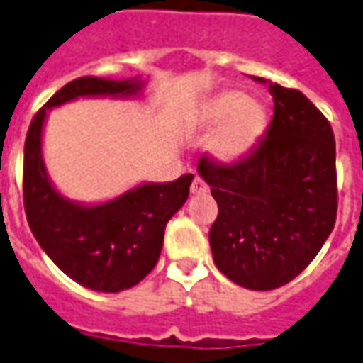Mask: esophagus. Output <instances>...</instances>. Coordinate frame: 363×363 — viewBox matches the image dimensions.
Masks as SVG:
<instances>
[{
    "label": "esophagus",
    "mask_w": 363,
    "mask_h": 363,
    "mask_svg": "<svg viewBox=\"0 0 363 363\" xmlns=\"http://www.w3.org/2000/svg\"><path fill=\"white\" fill-rule=\"evenodd\" d=\"M190 192H192L194 196H202V194H208V192H210V186H208L200 177H196V179L192 181V184H190Z\"/></svg>",
    "instance_id": "34e87169"
}]
</instances>
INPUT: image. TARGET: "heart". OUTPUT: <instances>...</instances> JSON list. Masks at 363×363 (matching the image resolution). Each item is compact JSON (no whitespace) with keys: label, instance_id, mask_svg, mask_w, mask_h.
<instances>
[{"label":"heart","instance_id":"1","mask_svg":"<svg viewBox=\"0 0 363 363\" xmlns=\"http://www.w3.org/2000/svg\"><path fill=\"white\" fill-rule=\"evenodd\" d=\"M202 120L206 126H220L226 122L216 135L213 150L220 157L235 159L247 153L257 142L264 124V114L259 104L251 103L247 95L239 91H225L208 103Z\"/></svg>","mask_w":363,"mask_h":363}]
</instances>
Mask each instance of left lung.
<instances>
[{"label":"left lung","instance_id":"8db88e82","mask_svg":"<svg viewBox=\"0 0 363 363\" xmlns=\"http://www.w3.org/2000/svg\"><path fill=\"white\" fill-rule=\"evenodd\" d=\"M264 83L262 77H252ZM274 116L245 157L198 161L218 202L213 262L237 286L268 291L309 267L335 228L336 143L330 122L297 89L268 83Z\"/></svg>","mask_w":363,"mask_h":363}]
</instances>
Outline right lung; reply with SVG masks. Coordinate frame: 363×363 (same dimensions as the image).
I'll use <instances>...</instances> for the list:
<instances>
[{
  "instance_id": "obj_1",
  "label": "right lung",
  "mask_w": 363,
  "mask_h": 363,
  "mask_svg": "<svg viewBox=\"0 0 363 363\" xmlns=\"http://www.w3.org/2000/svg\"><path fill=\"white\" fill-rule=\"evenodd\" d=\"M135 82L95 75L66 83L30 122L25 140L23 202L28 228L54 264L85 288L116 294L134 288L155 268L167 221L189 198L192 174L165 184H142L101 206L74 204L62 198L46 177L40 135L46 111L77 96L132 95Z\"/></svg>"
}]
</instances>
